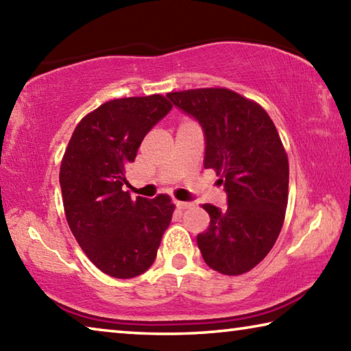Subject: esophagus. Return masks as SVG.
<instances>
[{
  "label": "esophagus",
  "instance_id": "esophagus-1",
  "mask_svg": "<svg viewBox=\"0 0 351 351\" xmlns=\"http://www.w3.org/2000/svg\"><path fill=\"white\" fill-rule=\"evenodd\" d=\"M173 203H175V206L178 207V209H181V210H184V209H189V207H192V206H193L192 203H186V201H180V199H175Z\"/></svg>",
  "mask_w": 351,
  "mask_h": 351
}]
</instances>
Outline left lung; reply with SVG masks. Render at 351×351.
Masks as SVG:
<instances>
[{
	"instance_id": "obj_1",
	"label": "left lung",
	"mask_w": 351,
	"mask_h": 351,
	"mask_svg": "<svg viewBox=\"0 0 351 351\" xmlns=\"http://www.w3.org/2000/svg\"><path fill=\"white\" fill-rule=\"evenodd\" d=\"M206 134L204 167L221 178L228 207L203 204L210 224L197 243L212 269L240 276L274 246L288 204L289 165L280 136L257 102L228 88L169 93Z\"/></svg>"
}]
</instances>
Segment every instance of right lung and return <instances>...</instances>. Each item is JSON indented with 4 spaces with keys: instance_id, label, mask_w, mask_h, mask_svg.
<instances>
[{
    "instance_id": "add662e5",
    "label": "right lung",
    "mask_w": 351,
    "mask_h": 351,
    "mask_svg": "<svg viewBox=\"0 0 351 351\" xmlns=\"http://www.w3.org/2000/svg\"><path fill=\"white\" fill-rule=\"evenodd\" d=\"M171 106L162 94L108 100L77 123L64 150L60 187L69 229L111 277L132 278L150 268L171 221L169 195L132 199L122 190L142 139Z\"/></svg>"
}]
</instances>
